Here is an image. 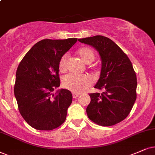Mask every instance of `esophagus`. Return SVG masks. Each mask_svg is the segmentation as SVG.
I'll list each match as a JSON object with an SVG mask.
<instances>
[{
    "mask_svg": "<svg viewBox=\"0 0 155 155\" xmlns=\"http://www.w3.org/2000/svg\"><path fill=\"white\" fill-rule=\"evenodd\" d=\"M72 95H73V98H77L79 96V94H75V93H74Z\"/></svg>",
    "mask_w": 155,
    "mask_h": 155,
    "instance_id": "obj_1",
    "label": "esophagus"
}]
</instances>
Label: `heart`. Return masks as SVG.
Instances as JSON below:
<instances>
[{
  "label": "heart",
  "instance_id": "1",
  "mask_svg": "<svg viewBox=\"0 0 155 155\" xmlns=\"http://www.w3.org/2000/svg\"><path fill=\"white\" fill-rule=\"evenodd\" d=\"M79 58L85 64H89L95 59V53L91 48L88 47H84L76 52ZM68 59V56L64 55L59 61L58 68L61 72L66 71V61ZM91 79L89 76L85 75H75L73 74H69L66 75L62 80V84L65 89L69 90L74 93H81L86 91L91 84Z\"/></svg>",
  "mask_w": 155,
  "mask_h": 155
}]
</instances>
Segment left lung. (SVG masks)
Here are the masks:
<instances>
[{
	"label": "left lung",
	"instance_id": "obj_1",
	"mask_svg": "<svg viewBox=\"0 0 155 155\" xmlns=\"http://www.w3.org/2000/svg\"><path fill=\"white\" fill-rule=\"evenodd\" d=\"M99 52L101 59L99 79L94 88L101 94L92 93L87 108V116L96 124L112 126L123 121L137 99V76L128 56L110 38L95 36L80 38Z\"/></svg>",
	"mask_w": 155,
	"mask_h": 155
}]
</instances>
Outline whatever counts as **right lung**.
<instances>
[{"label":"right lung","mask_w":155,"mask_h":155,"mask_svg":"<svg viewBox=\"0 0 155 155\" xmlns=\"http://www.w3.org/2000/svg\"><path fill=\"white\" fill-rule=\"evenodd\" d=\"M77 38L44 39L25 55L15 74L14 94L21 116L33 128L52 130L66 120L72 101L67 89L52 92L60 86L58 63Z\"/></svg>","instance_id":"obj_1"}]
</instances>
